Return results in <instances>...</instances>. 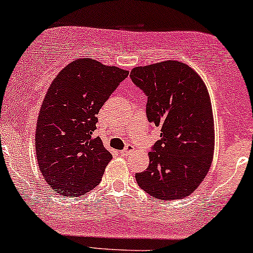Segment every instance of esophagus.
<instances>
[{"label": "esophagus", "mask_w": 253, "mask_h": 253, "mask_svg": "<svg viewBox=\"0 0 253 253\" xmlns=\"http://www.w3.org/2000/svg\"><path fill=\"white\" fill-rule=\"evenodd\" d=\"M133 150H134V146H132V145H127L123 150H121V154L126 156V155L130 154V153H132Z\"/></svg>", "instance_id": "34e87169"}]
</instances>
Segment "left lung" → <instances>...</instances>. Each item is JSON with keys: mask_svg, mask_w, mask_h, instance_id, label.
Masks as SVG:
<instances>
[{"mask_svg": "<svg viewBox=\"0 0 253 253\" xmlns=\"http://www.w3.org/2000/svg\"><path fill=\"white\" fill-rule=\"evenodd\" d=\"M130 79L147 97L146 116L160 127L149 166L136 172L139 187L161 200H180L202 183L212 162L213 118L200 76L177 60L137 66Z\"/></svg>", "mask_w": 253, "mask_h": 253, "instance_id": "1", "label": "left lung"}]
</instances>
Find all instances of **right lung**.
Here are the masks:
<instances>
[{"instance_id": "obj_1", "label": "right lung", "mask_w": 253, "mask_h": 253, "mask_svg": "<svg viewBox=\"0 0 253 253\" xmlns=\"http://www.w3.org/2000/svg\"><path fill=\"white\" fill-rule=\"evenodd\" d=\"M128 73L79 58L47 89L37 120L36 155L43 176L60 195L82 196L100 183L112 155L94 136L97 114Z\"/></svg>"}]
</instances>
